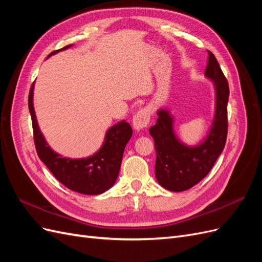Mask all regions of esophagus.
Listing matches in <instances>:
<instances>
[{
  "mask_svg": "<svg viewBox=\"0 0 262 262\" xmlns=\"http://www.w3.org/2000/svg\"><path fill=\"white\" fill-rule=\"evenodd\" d=\"M150 115H152V112H150L149 108H147V107L141 108L133 117L134 129L139 131L141 129L145 128V126H147L149 123V120H150Z\"/></svg>",
  "mask_w": 262,
  "mask_h": 262,
  "instance_id": "obj_1",
  "label": "esophagus"
}]
</instances>
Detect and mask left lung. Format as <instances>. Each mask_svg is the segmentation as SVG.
Here are the masks:
<instances>
[{
	"mask_svg": "<svg viewBox=\"0 0 262 262\" xmlns=\"http://www.w3.org/2000/svg\"><path fill=\"white\" fill-rule=\"evenodd\" d=\"M208 54L205 75L212 78L216 90V113L208 138L195 147L180 143L172 132V119L166 110L157 113L156 123L149 128L156 150L155 176L160 185L170 191H185L200 182L210 172L226 143L228 82L214 54L209 50Z\"/></svg>",
	"mask_w": 262,
	"mask_h": 262,
	"instance_id": "left-lung-1",
	"label": "left lung"
}]
</instances>
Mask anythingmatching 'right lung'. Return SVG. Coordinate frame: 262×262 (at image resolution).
Instances as JSON below:
<instances>
[{
	"instance_id": "add662e5",
	"label": "right lung",
	"mask_w": 262,
	"mask_h": 262,
	"mask_svg": "<svg viewBox=\"0 0 262 262\" xmlns=\"http://www.w3.org/2000/svg\"><path fill=\"white\" fill-rule=\"evenodd\" d=\"M62 49L52 51L51 54ZM34 84L28 95V107L33 123L34 142L39 158L45 163L63 186L82 194H100L112 188L120 170L124 147L132 136L130 123L122 121L112 126L106 134L105 143L96 154L83 160H70L61 157L46 143L38 128L33 106Z\"/></svg>"
}]
</instances>
